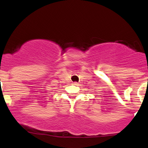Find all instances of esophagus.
<instances>
[{"mask_svg":"<svg viewBox=\"0 0 148 148\" xmlns=\"http://www.w3.org/2000/svg\"><path fill=\"white\" fill-rule=\"evenodd\" d=\"M74 85H77V83H76V82H74Z\"/></svg>","mask_w":148,"mask_h":148,"instance_id":"1","label":"esophagus"}]
</instances>
